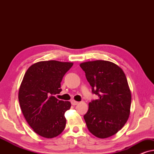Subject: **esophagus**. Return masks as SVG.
Listing matches in <instances>:
<instances>
[{"label": "esophagus", "mask_w": 154, "mask_h": 154, "mask_svg": "<svg viewBox=\"0 0 154 154\" xmlns=\"http://www.w3.org/2000/svg\"><path fill=\"white\" fill-rule=\"evenodd\" d=\"M71 104L73 105V106H75V105H77L78 104H79V102H76V101L75 100H71Z\"/></svg>", "instance_id": "34e87169"}]
</instances>
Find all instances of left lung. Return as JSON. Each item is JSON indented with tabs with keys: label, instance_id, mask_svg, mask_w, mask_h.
<instances>
[{
	"label": "left lung",
	"instance_id": "1",
	"mask_svg": "<svg viewBox=\"0 0 154 154\" xmlns=\"http://www.w3.org/2000/svg\"><path fill=\"white\" fill-rule=\"evenodd\" d=\"M80 66L98 100L89 103L84 119L88 129L97 137L104 139L116 134L127 122L130 113L131 92L127 79L114 63L96 60Z\"/></svg>",
	"mask_w": 154,
	"mask_h": 154
}]
</instances>
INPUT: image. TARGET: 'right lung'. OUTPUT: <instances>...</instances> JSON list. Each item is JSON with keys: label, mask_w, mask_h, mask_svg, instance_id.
I'll return each instance as SVG.
<instances>
[{"label": "right lung", "mask_w": 154, "mask_h": 154, "mask_svg": "<svg viewBox=\"0 0 154 154\" xmlns=\"http://www.w3.org/2000/svg\"><path fill=\"white\" fill-rule=\"evenodd\" d=\"M72 62L55 60L35 63L27 69L19 90V102L30 127L45 138L58 136L64 130V113L71 103L57 99L62 91L60 83Z\"/></svg>", "instance_id": "right-lung-1"}]
</instances>
